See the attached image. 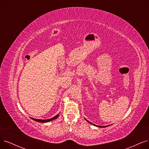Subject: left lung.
<instances>
[{
    "label": "left lung",
    "mask_w": 149,
    "mask_h": 149,
    "mask_svg": "<svg viewBox=\"0 0 149 149\" xmlns=\"http://www.w3.org/2000/svg\"><path fill=\"white\" fill-rule=\"evenodd\" d=\"M85 120H87V122H88V123H89L90 124H93V125H95V126H97V127H107V126H109V125H106V126H102V127H101V126H98V125H95V124H93L92 123H91V122L88 121V120H86V119H85Z\"/></svg>",
    "instance_id": "1"
}]
</instances>
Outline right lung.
<instances>
[{"mask_svg":"<svg viewBox=\"0 0 149 149\" xmlns=\"http://www.w3.org/2000/svg\"><path fill=\"white\" fill-rule=\"evenodd\" d=\"M59 114H57L56 116H54L53 118H51V119H34V118H31V119H32L34 120H35V121H37V122H39V123H48V122L52 121V120H54V119H56V118H58V117L59 116Z\"/></svg>","mask_w":149,"mask_h":149,"instance_id":"obj_1","label":"right lung"}]
</instances>
